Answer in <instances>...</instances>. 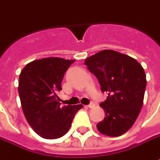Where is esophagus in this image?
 I'll use <instances>...</instances> for the list:
<instances>
[{
	"instance_id": "esophagus-1",
	"label": "esophagus",
	"mask_w": 160,
	"mask_h": 160,
	"mask_svg": "<svg viewBox=\"0 0 160 160\" xmlns=\"http://www.w3.org/2000/svg\"><path fill=\"white\" fill-rule=\"evenodd\" d=\"M94 106H95V103H94V102H90L88 105H87V107H88V108H93Z\"/></svg>"
}]
</instances>
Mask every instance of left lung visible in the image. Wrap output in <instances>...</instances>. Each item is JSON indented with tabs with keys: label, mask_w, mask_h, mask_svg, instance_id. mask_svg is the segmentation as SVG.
Instances as JSON below:
<instances>
[{
	"label": "left lung",
	"mask_w": 160,
	"mask_h": 160,
	"mask_svg": "<svg viewBox=\"0 0 160 160\" xmlns=\"http://www.w3.org/2000/svg\"><path fill=\"white\" fill-rule=\"evenodd\" d=\"M84 64L97 78L108 97L100 106L105 117L97 125L100 133L119 136L134 125L143 103L146 88L144 70L128 55L104 49L86 58Z\"/></svg>",
	"instance_id": "left-lung-1"
}]
</instances>
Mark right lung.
Masks as SVG:
<instances>
[{
	"mask_svg": "<svg viewBox=\"0 0 160 160\" xmlns=\"http://www.w3.org/2000/svg\"><path fill=\"white\" fill-rule=\"evenodd\" d=\"M75 60L42 58L27 63L18 81V94L25 117L37 135L57 139L70 129L76 112L83 105L61 106L58 93L63 75Z\"/></svg>",
	"mask_w": 160,
	"mask_h": 160,
	"instance_id": "1",
	"label": "right lung"
}]
</instances>
